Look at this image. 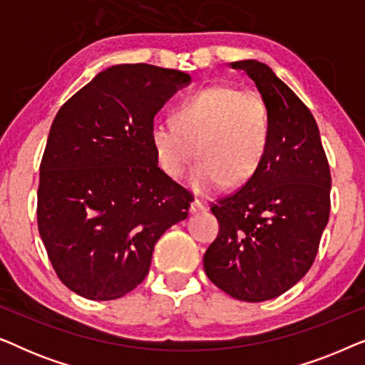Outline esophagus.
Masks as SVG:
<instances>
[{"mask_svg":"<svg viewBox=\"0 0 365 365\" xmlns=\"http://www.w3.org/2000/svg\"><path fill=\"white\" fill-rule=\"evenodd\" d=\"M189 211H191L192 214L204 212V211H207V204L202 202V201H199V199H194V201L191 202V207H189Z\"/></svg>","mask_w":365,"mask_h":365,"instance_id":"obj_1","label":"esophagus"}]
</instances>
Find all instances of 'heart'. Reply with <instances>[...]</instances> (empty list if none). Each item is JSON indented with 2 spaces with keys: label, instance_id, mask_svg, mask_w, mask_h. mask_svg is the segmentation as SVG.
<instances>
[{
  "label": "heart",
  "instance_id": "b5f03b06",
  "mask_svg": "<svg viewBox=\"0 0 365 365\" xmlns=\"http://www.w3.org/2000/svg\"><path fill=\"white\" fill-rule=\"evenodd\" d=\"M271 143V113L256 89L217 84L186 99L174 114V124L154 123L151 146L168 176H182L194 158H201L189 174L194 192H217L229 184L251 181Z\"/></svg>",
  "mask_w": 365,
  "mask_h": 365
}]
</instances>
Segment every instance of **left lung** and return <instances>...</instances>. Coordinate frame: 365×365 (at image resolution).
Wrapping results in <instances>:
<instances>
[{
  "label": "left lung",
  "instance_id": "8db88e82",
  "mask_svg": "<svg viewBox=\"0 0 365 365\" xmlns=\"http://www.w3.org/2000/svg\"><path fill=\"white\" fill-rule=\"evenodd\" d=\"M231 68L246 71L266 99L271 143L251 181L211 207L219 234L204 271L231 297L261 302L311 269L331 211V171L316 119L296 93L256 59Z\"/></svg>",
  "mask_w": 365,
  "mask_h": 365
}]
</instances>
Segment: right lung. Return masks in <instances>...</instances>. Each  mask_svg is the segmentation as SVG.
I'll return each mask as SVG.
<instances>
[{
	"mask_svg": "<svg viewBox=\"0 0 365 365\" xmlns=\"http://www.w3.org/2000/svg\"><path fill=\"white\" fill-rule=\"evenodd\" d=\"M192 79L178 69L118 64L59 109L38 187V229L58 277L91 301L131 292L154 244L187 217V192L158 166L154 116Z\"/></svg>",
	"mask_w": 365,
	"mask_h": 365,
	"instance_id": "obj_1",
	"label": "right lung"
}]
</instances>
